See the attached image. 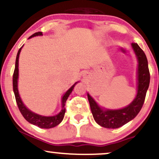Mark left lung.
I'll return each mask as SVG.
<instances>
[{"instance_id": "left-lung-1", "label": "left lung", "mask_w": 159, "mask_h": 159, "mask_svg": "<svg viewBox=\"0 0 159 159\" xmlns=\"http://www.w3.org/2000/svg\"><path fill=\"white\" fill-rule=\"evenodd\" d=\"M132 47L138 59V91L134 99L126 107L117 110L102 108L87 93L91 111L95 121L107 129H117L134 119L141 110L150 81L148 61L145 53L137 43Z\"/></svg>"}]
</instances>
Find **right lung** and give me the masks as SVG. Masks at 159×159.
<instances>
[{
  "mask_svg": "<svg viewBox=\"0 0 159 159\" xmlns=\"http://www.w3.org/2000/svg\"><path fill=\"white\" fill-rule=\"evenodd\" d=\"M43 35V33L42 32H37L35 34H33L32 36H30L28 39L34 37V36H42ZM23 46H21L18 52L17 56H16V66H15V70H14L13 76H12V86H13V92L15 94V97L16 100V103H17L18 107L21 112V114H22L25 120L27 122H29L30 123L33 124V125H35L36 126L42 128V129H51V128H54L57 126V125H59L61 123L62 120H63L64 117L65 112H66V108H65V105L66 102L67 98L69 96L73 90L75 85L78 83H75L66 92L63 94V97H62L61 100V104H62V109L60 111L59 114H57L55 116H42V115L37 114L36 113L33 112V111L29 110L27 107L24 105V103L21 101V97H20L19 93V90H18V79H19V54L21 52V48Z\"/></svg>",
  "mask_w": 159,
  "mask_h": 159,
  "instance_id": "right-lung-1",
  "label": "right lung"
}]
</instances>
